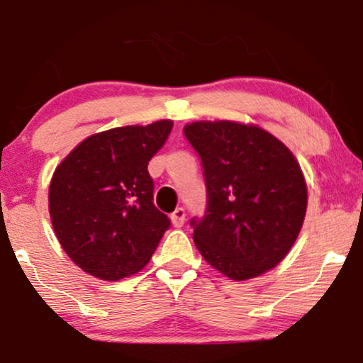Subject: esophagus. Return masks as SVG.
Here are the masks:
<instances>
[{
  "mask_svg": "<svg viewBox=\"0 0 363 363\" xmlns=\"http://www.w3.org/2000/svg\"><path fill=\"white\" fill-rule=\"evenodd\" d=\"M184 221H186V211L182 208L176 209L171 214V223H172L174 228H181L182 224H184Z\"/></svg>",
  "mask_w": 363,
  "mask_h": 363,
  "instance_id": "34e87169",
  "label": "esophagus"
}]
</instances>
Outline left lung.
<instances>
[{
	"mask_svg": "<svg viewBox=\"0 0 363 363\" xmlns=\"http://www.w3.org/2000/svg\"><path fill=\"white\" fill-rule=\"evenodd\" d=\"M184 134L208 187L204 218L191 219L199 253L236 281L274 268L295 245L308 203L295 155L253 123L199 121Z\"/></svg>",
	"mask_w": 363,
	"mask_h": 363,
	"instance_id": "1",
	"label": "left lung"
}]
</instances>
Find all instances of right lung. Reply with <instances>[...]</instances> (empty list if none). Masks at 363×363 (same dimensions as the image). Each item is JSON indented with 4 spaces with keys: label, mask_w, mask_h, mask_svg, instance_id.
<instances>
[{
    "label": "right lung",
    "mask_w": 363,
    "mask_h": 363,
    "mask_svg": "<svg viewBox=\"0 0 363 363\" xmlns=\"http://www.w3.org/2000/svg\"><path fill=\"white\" fill-rule=\"evenodd\" d=\"M172 121L125 125L82 140L55 169L50 218L60 245L91 277L117 281L140 272L171 221L155 208L147 164Z\"/></svg>",
    "instance_id": "add662e5"
}]
</instances>
